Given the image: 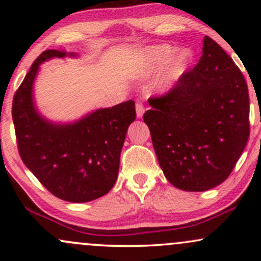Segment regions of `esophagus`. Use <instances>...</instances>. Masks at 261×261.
<instances>
[{"label":"esophagus","instance_id":"obj_1","mask_svg":"<svg viewBox=\"0 0 261 261\" xmlns=\"http://www.w3.org/2000/svg\"><path fill=\"white\" fill-rule=\"evenodd\" d=\"M135 109H137V116L140 119V117H142V115H144V113H145L144 105H142L141 102H138L137 105H135Z\"/></svg>","mask_w":261,"mask_h":261}]
</instances>
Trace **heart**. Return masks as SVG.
I'll list each match as a JSON object with an SVG mask.
<instances>
[{
  "instance_id": "obj_1",
  "label": "heart",
  "mask_w": 261,
  "mask_h": 261,
  "mask_svg": "<svg viewBox=\"0 0 261 261\" xmlns=\"http://www.w3.org/2000/svg\"><path fill=\"white\" fill-rule=\"evenodd\" d=\"M172 55V48L170 46H154L146 49L142 55L140 72L142 76H149L154 73L164 63H166ZM187 53L181 52L171 60L169 66L166 67L162 76L159 78V87L163 89L170 88L174 83V81L183 72L185 63H187Z\"/></svg>"
}]
</instances>
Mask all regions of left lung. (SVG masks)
Instances as JSON below:
<instances>
[{
  "label": "left lung",
  "instance_id": "obj_1",
  "mask_svg": "<svg viewBox=\"0 0 261 261\" xmlns=\"http://www.w3.org/2000/svg\"><path fill=\"white\" fill-rule=\"evenodd\" d=\"M144 114L159 165L184 191H205L229 177L249 137L245 77L226 51L204 37L194 69Z\"/></svg>",
  "mask_w": 261,
  "mask_h": 261
}]
</instances>
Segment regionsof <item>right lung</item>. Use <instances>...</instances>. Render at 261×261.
Segmentation results:
<instances>
[{"mask_svg":"<svg viewBox=\"0 0 261 261\" xmlns=\"http://www.w3.org/2000/svg\"><path fill=\"white\" fill-rule=\"evenodd\" d=\"M65 56L64 49H46L34 60L14 95L12 115L24 165L56 197L84 203L112 190L127 129L137 114L129 99L71 124L42 119L32 99L35 74L42 62Z\"/></svg>","mask_w":261,"mask_h":261,"instance_id":"right-lung-1","label":"right lung"}]
</instances>
